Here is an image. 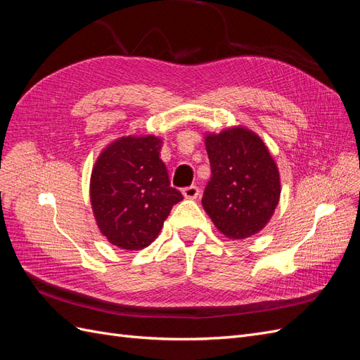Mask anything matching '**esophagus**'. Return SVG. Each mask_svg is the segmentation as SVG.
I'll list each match as a JSON object with an SVG mask.
<instances>
[{
  "label": "esophagus",
  "instance_id": "obj_1",
  "mask_svg": "<svg viewBox=\"0 0 360 360\" xmlns=\"http://www.w3.org/2000/svg\"><path fill=\"white\" fill-rule=\"evenodd\" d=\"M183 195H184V198H188V200H197L200 195V189L197 186H188L183 189Z\"/></svg>",
  "mask_w": 360,
  "mask_h": 360
}]
</instances>
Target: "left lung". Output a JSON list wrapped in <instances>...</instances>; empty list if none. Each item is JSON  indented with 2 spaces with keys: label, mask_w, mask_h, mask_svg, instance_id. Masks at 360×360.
<instances>
[{
  "label": "left lung",
  "mask_w": 360,
  "mask_h": 360,
  "mask_svg": "<svg viewBox=\"0 0 360 360\" xmlns=\"http://www.w3.org/2000/svg\"><path fill=\"white\" fill-rule=\"evenodd\" d=\"M212 177L202 207L217 230L240 240L263 230L281 195L279 171L263 139L245 127L205 136Z\"/></svg>",
  "instance_id": "1"
}]
</instances>
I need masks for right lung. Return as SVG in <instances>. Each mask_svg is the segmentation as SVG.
Returning <instances> with one entry per match:
<instances>
[{
  "instance_id": "obj_1",
  "label": "right lung",
  "mask_w": 360,
  "mask_h": 360,
  "mask_svg": "<svg viewBox=\"0 0 360 360\" xmlns=\"http://www.w3.org/2000/svg\"><path fill=\"white\" fill-rule=\"evenodd\" d=\"M162 139L123 136L108 146L94 163L90 181L93 213L110 243L138 250L158 237L172 205L183 200L171 188L160 159Z\"/></svg>"
}]
</instances>
